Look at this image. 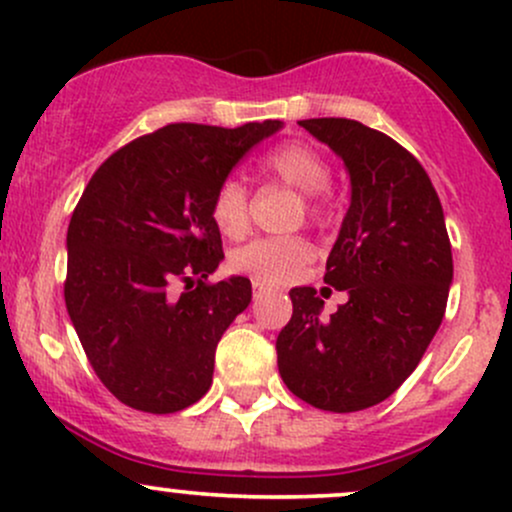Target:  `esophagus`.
Listing matches in <instances>:
<instances>
[{
    "label": "esophagus",
    "mask_w": 512,
    "mask_h": 512,
    "mask_svg": "<svg viewBox=\"0 0 512 512\" xmlns=\"http://www.w3.org/2000/svg\"><path fill=\"white\" fill-rule=\"evenodd\" d=\"M267 294V286L265 284H260V282H255V299H262V296Z\"/></svg>",
    "instance_id": "1"
}]
</instances>
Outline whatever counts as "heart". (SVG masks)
Returning <instances> with one entry per match:
<instances>
[{
    "instance_id": "heart-1",
    "label": "heart",
    "mask_w": 512,
    "mask_h": 512,
    "mask_svg": "<svg viewBox=\"0 0 512 512\" xmlns=\"http://www.w3.org/2000/svg\"><path fill=\"white\" fill-rule=\"evenodd\" d=\"M262 170L269 177L284 182L286 187L306 194L308 211H311V216H318L320 204L316 194L328 189L330 167L325 157L316 153L311 145L291 143L272 150L262 160ZM211 218L216 228L228 238H240L245 233L250 213H247V189L240 179L226 177L218 184L211 199ZM308 260H311V245L296 235H291V238H257L238 247L230 255L233 269L250 274L260 284L291 282L294 277H299Z\"/></svg>"
}]
</instances>
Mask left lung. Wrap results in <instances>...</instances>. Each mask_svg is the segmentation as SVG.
<instances>
[{"label":"left lung","mask_w":512,"mask_h":512,"mask_svg":"<svg viewBox=\"0 0 512 512\" xmlns=\"http://www.w3.org/2000/svg\"><path fill=\"white\" fill-rule=\"evenodd\" d=\"M299 123L350 174V209L325 265V284L347 301L323 318L313 286L291 289L294 316L277 338V364L301 401L355 413L386 401L435 338L452 245L428 172L396 140L350 119Z\"/></svg>","instance_id":"left-lung-1"}]
</instances>
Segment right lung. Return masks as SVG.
<instances>
[{"label": "right lung", "mask_w": 512, "mask_h": 512, "mask_svg": "<svg viewBox=\"0 0 512 512\" xmlns=\"http://www.w3.org/2000/svg\"><path fill=\"white\" fill-rule=\"evenodd\" d=\"M282 128L170 123L89 179L67 228L65 306L101 384L126 406L177 413L211 389L218 340L252 301L247 277L206 284L223 260L211 199Z\"/></svg>", "instance_id": "right-lung-1"}]
</instances>
